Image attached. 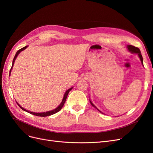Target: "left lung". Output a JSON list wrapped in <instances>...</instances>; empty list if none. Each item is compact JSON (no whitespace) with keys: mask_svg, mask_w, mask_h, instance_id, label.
<instances>
[{"mask_svg":"<svg viewBox=\"0 0 153 153\" xmlns=\"http://www.w3.org/2000/svg\"><path fill=\"white\" fill-rule=\"evenodd\" d=\"M127 48H128V50L129 51V52H131V53H137L138 54V57H139V58H140V61H141V62H142V65L143 66V58H142V55H141V52H140V49L138 48H137V47H134V46H132V45H128L127 46ZM90 103H91V104L94 106V107H95L97 110H98V108H97L96 106L93 105V103H92L91 101H90ZM100 111V110H99ZM100 112H101V111H100ZM102 113V112H101Z\"/></svg>","mask_w":153,"mask_h":153,"instance_id":"left-lung-1","label":"left lung"}]
</instances>
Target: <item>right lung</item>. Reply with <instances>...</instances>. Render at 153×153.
<instances>
[{"instance_id": "obj_1", "label": "right lung", "mask_w": 153, "mask_h": 153, "mask_svg": "<svg viewBox=\"0 0 153 153\" xmlns=\"http://www.w3.org/2000/svg\"><path fill=\"white\" fill-rule=\"evenodd\" d=\"M27 47V46H25V47H23L22 48H21V49H20L19 50H18V51H17V52H16V55H15V57H14V59H13V64H12V67H11V69H10V75L11 74V69H12V68H13L14 62H15V59H16V58L17 57V56L18 55V54H19V53L22 52V51L24 50ZM72 88H73V87L70 88V89H69L68 90H67V91H66V92H65V94H64V98H63V99H62V102H61V104L59 105V106H58V107H57L56 108L54 109V110H53L48 111V112H41V113H36V112H30V111H28L27 110H26V109L24 108L23 107H22V106H21L19 104H18L17 102H16V103L18 104V106H19V107H20V108H21L23 110L26 111L27 112H29V113H30V114H33V115H37V116H39V117H46V116H49V115H53V114H55V113L58 112L59 111H60V110H61V108H62V106H64V103H65V101H66V98H67V96H68V93L69 92V91H70L72 89Z\"/></svg>"}]
</instances>
